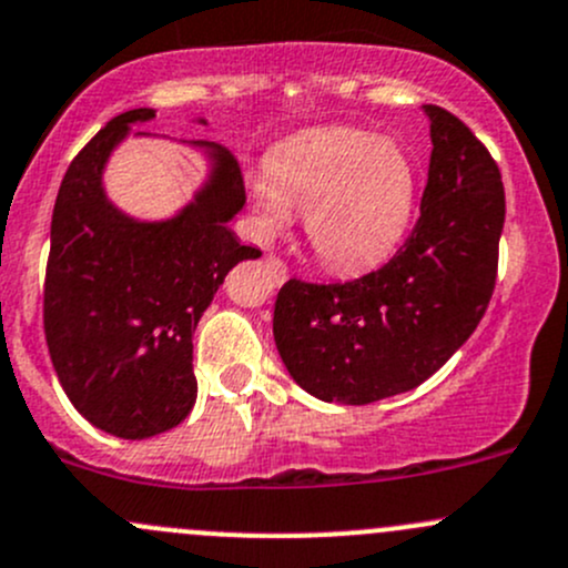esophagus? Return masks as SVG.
Listing matches in <instances>:
<instances>
[{
	"instance_id": "esophagus-1",
	"label": "esophagus",
	"mask_w": 568,
	"mask_h": 568,
	"mask_svg": "<svg viewBox=\"0 0 568 568\" xmlns=\"http://www.w3.org/2000/svg\"><path fill=\"white\" fill-rule=\"evenodd\" d=\"M266 261H268V266H272V272H274V277H277V283L288 280V266H285L283 257H277L272 252V255H266Z\"/></svg>"
}]
</instances>
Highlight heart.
Listing matches in <instances>:
<instances>
[{"label":"heart","instance_id":"1","mask_svg":"<svg viewBox=\"0 0 568 568\" xmlns=\"http://www.w3.org/2000/svg\"><path fill=\"white\" fill-rule=\"evenodd\" d=\"M263 231H283L305 211L307 242L341 272L385 257L404 236L415 205V168L393 140L359 129H316L268 153L250 178Z\"/></svg>","mask_w":568,"mask_h":568}]
</instances>
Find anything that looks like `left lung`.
I'll list each match as a JSON object with an SVG mask.
<instances>
[{
    "label": "left lung",
    "mask_w": 568,
    "mask_h": 568,
    "mask_svg": "<svg viewBox=\"0 0 568 568\" xmlns=\"http://www.w3.org/2000/svg\"><path fill=\"white\" fill-rule=\"evenodd\" d=\"M423 109L434 151L404 247L348 283L288 280L274 302L280 357L321 400L359 406L423 385L489 307L506 220L500 170L456 114Z\"/></svg>",
    "instance_id": "left-lung-1"
}]
</instances>
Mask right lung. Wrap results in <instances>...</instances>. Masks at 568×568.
Masks as SVG:
<instances>
[{
  "label": "right lung",
  "instance_id": "add662e5",
  "mask_svg": "<svg viewBox=\"0 0 568 568\" xmlns=\"http://www.w3.org/2000/svg\"><path fill=\"white\" fill-rule=\"evenodd\" d=\"M153 118L129 109L77 153L57 192L43 283L45 346L62 390L95 428L123 439L156 437L192 412L197 321L225 274L261 257L227 227L247 192L239 162L214 142H194L214 170L173 220L136 222L109 203V153L131 123Z\"/></svg>",
  "mask_w": 568,
  "mask_h": 568
}]
</instances>
